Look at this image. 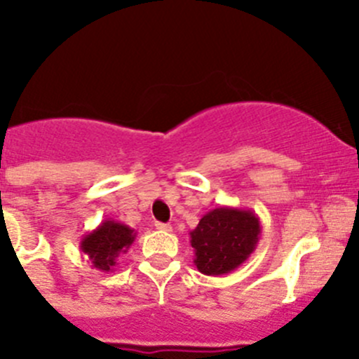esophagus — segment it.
Here are the masks:
<instances>
[{
    "instance_id": "34e87169",
    "label": "esophagus",
    "mask_w": 359,
    "mask_h": 359,
    "mask_svg": "<svg viewBox=\"0 0 359 359\" xmlns=\"http://www.w3.org/2000/svg\"><path fill=\"white\" fill-rule=\"evenodd\" d=\"M154 226H156L158 230H161V231H170V230H172V226H170V224H167V223H154Z\"/></svg>"
}]
</instances>
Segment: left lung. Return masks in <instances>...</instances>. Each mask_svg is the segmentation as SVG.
<instances>
[{
	"label": "left lung",
	"mask_w": 359,
	"mask_h": 359,
	"mask_svg": "<svg viewBox=\"0 0 359 359\" xmlns=\"http://www.w3.org/2000/svg\"><path fill=\"white\" fill-rule=\"evenodd\" d=\"M261 237V221L253 210L219 207L199 219L190 231L194 264L203 275H226L239 268L255 252Z\"/></svg>",
	"instance_id": "obj_1"
}]
</instances>
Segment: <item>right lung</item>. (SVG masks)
<instances>
[{"mask_svg": "<svg viewBox=\"0 0 359 359\" xmlns=\"http://www.w3.org/2000/svg\"><path fill=\"white\" fill-rule=\"evenodd\" d=\"M136 237V231L128 224L106 219L93 231L82 237L81 250L88 255L93 268L113 271L122 253H128Z\"/></svg>", "mask_w": 359, "mask_h": 359, "instance_id": "right-lung-1", "label": "right lung"}]
</instances>
